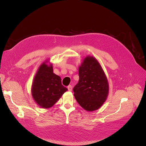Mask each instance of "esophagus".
Here are the masks:
<instances>
[{
    "label": "esophagus",
    "mask_w": 146,
    "mask_h": 146,
    "mask_svg": "<svg viewBox=\"0 0 146 146\" xmlns=\"http://www.w3.org/2000/svg\"><path fill=\"white\" fill-rule=\"evenodd\" d=\"M67 89H68V90H69V91H72V86H71V85H69V86H67Z\"/></svg>",
    "instance_id": "esophagus-1"
}]
</instances>
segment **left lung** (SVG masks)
<instances>
[{
    "instance_id": "obj_1",
    "label": "left lung",
    "mask_w": 146,
    "mask_h": 146,
    "mask_svg": "<svg viewBox=\"0 0 146 146\" xmlns=\"http://www.w3.org/2000/svg\"><path fill=\"white\" fill-rule=\"evenodd\" d=\"M79 82L73 89L76 101L86 111L99 109L109 92L108 82L101 64L94 57L87 56L79 66Z\"/></svg>"
}]
</instances>
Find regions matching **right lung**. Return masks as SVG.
Wrapping results in <instances>:
<instances>
[{"instance_id":"obj_1","label":"right lung","mask_w":146,"mask_h":146,"mask_svg":"<svg viewBox=\"0 0 146 146\" xmlns=\"http://www.w3.org/2000/svg\"><path fill=\"white\" fill-rule=\"evenodd\" d=\"M48 62L45 61L38 68L31 88L34 100L42 108L52 106L68 90L62 85L60 76L53 73L52 65Z\"/></svg>"}]
</instances>
